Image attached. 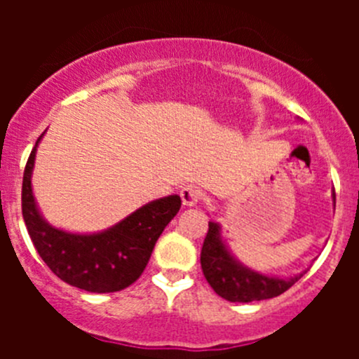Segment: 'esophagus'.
Masks as SVG:
<instances>
[{"mask_svg": "<svg viewBox=\"0 0 359 359\" xmlns=\"http://www.w3.org/2000/svg\"><path fill=\"white\" fill-rule=\"evenodd\" d=\"M201 189L196 186H186L182 187V191H180V198H182V203L186 206H194L198 205L201 200Z\"/></svg>", "mask_w": 359, "mask_h": 359, "instance_id": "1", "label": "esophagus"}]
</instances>
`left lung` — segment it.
Here are the masks:
<instances>
[{
  "instance_id": "left-lung-1",
  "label": "left lung",
  "mask_w": 359,
  "mask_h": 359,
  "mask_svg": "<svg viewBox=\"0 0 359 359\" xmlns=\"http://www.w3.org/2000/svg\"><path fill=\"white\" fill-rule=\"evenodd\" d=\"M201 269L213 292L229 302H255V300L273 299L287 292L306 274V271H302L295 276L278 278L250 269L231 253L226 241L222 240L220 224L213 220L208 222V233L203 241Z\"/></svg>"
}]
</instances>
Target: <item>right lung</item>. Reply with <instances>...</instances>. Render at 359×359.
I'll use <instances>...</instances> for the list:
<instances>
[{
    "instance_id": "right-lung-1",
    "label": "right lung",
    "mask_w": 359,
    "mask_h": 359,
    "mask_svg": "<svg viewBox=\"0 0 359 359\" xmlns=\"http://www.w3.org/2000/svg\"><path fill=\"white\" fill-rule=\"evenodd\" d=\"M41 133L24 170L22 215L39 257L55 276L92 293L119 292L139 280L163 229L180 210V196L159 198L99 233H69L45 220L32 194V170Z\"/></svg>"
}]
</instances>
